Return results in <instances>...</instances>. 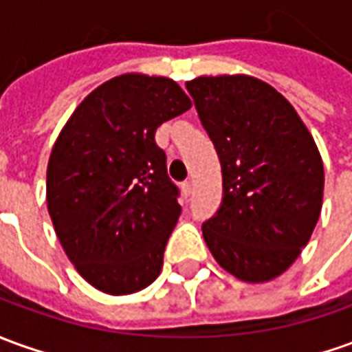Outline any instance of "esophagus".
<instances>
[{
  "instance_id": "obj_1",
  "label": "esophagus",
  "mask_w": 352,
  "mask_h": 352,
  "mask_svg": "<svg viewBox=\"0 0 352 352\" xmlns=\"http://www.w3.org/2000/svg\"><path fill=\"white\" fill-rule=\"evenodd\" d=\"M191 191H193V184H191L190 180L184 182V184H182V193H184V195L188 197V195H190Z\"/></svg>"
}]
</instances>
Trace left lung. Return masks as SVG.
<instances>
[{
	"label": "left lung",
	"instance_id": "left-lung-1",
	"mask_svg": "<svg viewBox=\"0 0 352 352\" xmlns=\"http://www.w3.org/2000/svg\"><path fill=\"white\" fill-rule=\"evenodd\" d=\"M222 166V205L203 224L208 251L247 283L282 276L309 243L324 197L314 138L282 94L249 74L186 82Z\"/></svg>",
	"mask_w": 352,
	"mask_h": 352
}]
</instances>
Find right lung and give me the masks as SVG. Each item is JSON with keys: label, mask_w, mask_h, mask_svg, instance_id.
Wrapping results in <instances>:
<instances>
[{"label": "right lung", "mask_w": 352, "mask_h": 352, "mask_svg": "<svg viewBox=\"0 0 352 352\" xmlns=\"http://www.w3.org/2000/svg\"><path fill=\"white\" fill-rule=\"evenodd\" d=\"M191 109L166 76L126 72L88 94L57 135L45 199L78 274L107 295L151 285L180 217L157 128Z\"/></svg>", "instance_id": "1"}]
</instances>
